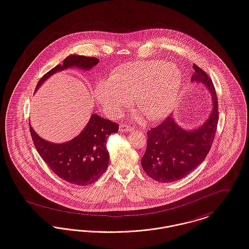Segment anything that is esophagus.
Listing matches in <instances>:
<instances>
[{
  "mask_svg": "<svg viewBox=\"0 0 249 249\" xmlns=\"http://www.w3.org/2000/svg\"><path fill=\"white\" fill-rule=\"evenodd\" d=\"M120 132H130V131H134V128L130 125H126V124H120L119 127Z\"/></svg>",
  "mask_w": 249,
  "mask_h": 249,
  "instance_id": "esophagus-1",
  "label": "esophagus"
}]
</instances>
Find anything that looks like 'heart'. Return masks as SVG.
<instances>
[{"label": "heart", "mask_w": 249, "mask_h": 249, "mask_svg": "<svg viewBox=\"0 0 249 249\" xmlns=\"http://www.w3.org/2000/svg\"><path fill=\"white\" fill-rule=\"evenodd\" d=\"M182 73L175 64L159 60L138 61L119 66L108 81H100L95 96L105 111L119 116L129 104L140 112L133 117H147L150 122L163 119L177 103Z\"/></svg>", "instance_id": "heart-1"}]
</instances>
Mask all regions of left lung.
<instances>
[{
  "label": "left lung",
  "instance_id": "left-lung-1",
  "mask_svg": "<svg viewBox=\"0 0 249 249\" xmlns=\"http://www.w3.org/2000/svg\"><path fill=\"white\" fill-rule=\"evenodd\" d=\"M192 83L204 86L212 99V108L203 124L182 128L173 114L147 131L146 150L142 158L145 173L155 181L171 182L192 172L207 156L216 134L219 111L214 85L202 68L193 65Z\"/></svg>",
  "mask_w": 249,
  "mask_h": 249
}]
</instances>
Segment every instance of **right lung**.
<instances>
[{"label": "right lung", "mask_w": 249, "mask_h": 249, "mask_svg": "<svg viewBox=\"0 0 249 249\" xmlns=\"http://www.w3.org/2000/svg\"><path fill=\"white\" fill-rule=\"evenodd\" d=\"M99 59L80 55H69L63 65L49 70L37 84L36 90L53 74L68 68L90 70ZM30 127L34 145L48 167L61 179L77 185H88L97 181L107 169L109 153L107 141L110 134L118 132V124L92 114L83 131L72 140L54 143L38 135Z\"/></svg>", "instance_id": "add662e5"}]
</instances>
